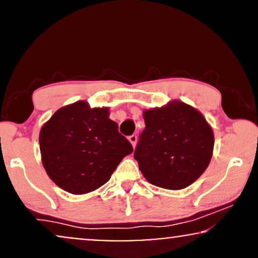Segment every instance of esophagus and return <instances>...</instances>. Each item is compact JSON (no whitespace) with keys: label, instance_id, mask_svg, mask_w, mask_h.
Masks as SVG:
<instances>
[{"label":"esophagus","instance_id":"34e87169","mask_svg":"<svg viewBox=\"0 0 258 258\" xmlns=\"http://www.w3.org/2000/svg\"><path fill=\"white\" fill-rule=\"evenodd\" d=\"M129 141H130V144L133 145V147L135 148V146H136V142H138V136H136V135H132V136H129Z\"/></svg>","mask_w":258,"mask_h":258}]
</instances>
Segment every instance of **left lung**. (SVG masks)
<instances>
[{"label":"left lung","instance_id":"1","mask_svg":"<svg viewBox=\"0 0 258 258\" xmlns=\"http://www.w3.org/2000/svg\"><path fill=\"white\" fill-rule=\"evenodd\" d=\"M144 119L134 158L148 182L175 190L198 180L214 151V132L201 112L175 100L144 111Z\"/></svg>","mask_w":258,"mask_h":258}]
</instances>
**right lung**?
<instances>
[{
  "instance_id": "add662e5",
  "label": "right lung",
  "mask_w": 258,
  "mask_h": 258,
  "mask_svg": "<svg viewBox=\"0 0 258 258\" xmlns=\"http://www.w3.org/2000/svg\"><path fill=\"white\" fill-rule=\"evenodd\" d=\"M107 107L86 101L59 108L39 133L42 164L53 182L72 195H86L110 180L132 144L118 133Z\"/></svg>"
}]
</instances>
